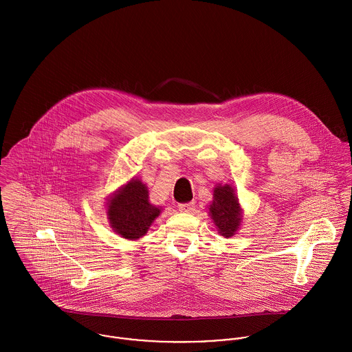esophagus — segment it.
Returning a JSON list of instances; mask_svg holds the SVG:
<instances>
[{"label": "esophagus", "mask_w": 352, "mask_h": 352, "mask_svg": "<svg viewBox=\"0 0 352 352\" xmlns=\"http://www.w3.org/2000/svg\"><path fill=\"white\" fill-rule=\"evenodd\" d=\"M195 207V203L194 201H187V203H180L179 204V210L182 212H191Z\"/></svg>", "instance_id": "esophagus-1"}]
</instances>
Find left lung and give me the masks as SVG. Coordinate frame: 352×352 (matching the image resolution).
<instances>
[{"label":"left lung","instance_id":"left-lung-1","mask_svg":"<svg viewBox=\"0 0 352 352\" xmlns=\"http://www.w3.org/2000/svg\"><path fill=\"white\" fill-rule=\"evenodd\" d=\"M210 214L218 232L225 237H232L240 226L239 198L230 186H218L214 190V201L210 206Z\"/></svg>","mask_w":352,"mask_h":352}]
</instances>
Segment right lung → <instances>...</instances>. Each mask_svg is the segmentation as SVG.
Returning <instances> with one entry per match:
<instances>
[{
    "label": "right lung",
    "mask_w": 352,
    "mask_h": 352,
    "mask_svg": "<svg viewBox=\"0 0 352 352\" xmlns=\"http://www.w3.org/2000/svg\"><path fill=\"white\" fill-rule=\"evenodd\" d=\"M160 211L149 203L148 188L138 179L129 182L108 203V219L113 230L129 240L145 236Z\"/></svg>",
    "instance_id": "obj_1"
}]
</instances>
